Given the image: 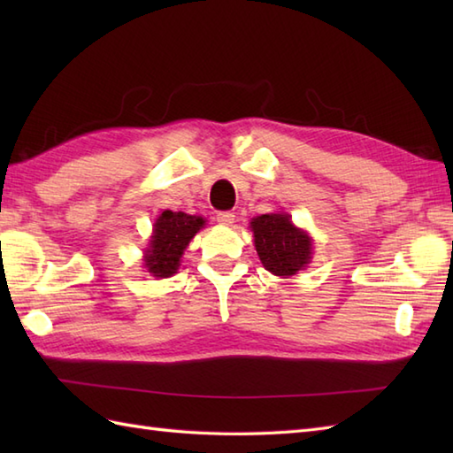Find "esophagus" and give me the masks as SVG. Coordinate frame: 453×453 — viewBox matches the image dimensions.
Returning <instances> with one entry per match:
<instances>
[{
    "mask_svg": "<svg viewBox=\"0 0 453 453\" xmlns=\"http://www.w3.org/2000/svg\"><path fill=\"white\" fill-rule=\"evenodd\" d=\"M216 219L219 221L221 226H232L235 221V214H234V211H218Z\"/></svg>",
    "mask_w": 453,
    "mask_h": 453,
    "instance_id": "1",
    "label": "esophagus"
}]
</instances>
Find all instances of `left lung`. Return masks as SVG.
Here are the masks:
<instances>
[{
	"mask_svg": "<svg viewBox=\"0 0 453 453\" xmlns=\"http://www.w3.org/2000/svg\"><path fill=\"white\" fill-rule=\"evenodd\" d=\"M255 247L266 271L292 276L310 263L311 237L292 226L288 214H263L251 221Z\"/></svg>",
	"mask_w": 453,
	"mask_h": 453,
	"instance_id": "1",
	"label": "left lung"
}]
</instances>
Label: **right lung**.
Returning a JSON list of instances; mask_svg holds the SVG:
<instances>
[{"label": "right lung", "mask_w": 453, "mask_h": 453, "mask_svg": "<svg viewBox=\"0 0 453 453\" xmlns=\"http://www.w3.org/2000/svg\"><path fill=\"white\" fill-rule=\"evenodd\" d=\"M202 226H204V219L200 216H188L185 211L171 210L163 211L153 226V235L146 255L148 271L159 278L175 274L182 251Z\"/></svg>", "instance_id": "right-lung-1"}]
</instances>
